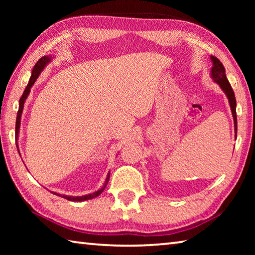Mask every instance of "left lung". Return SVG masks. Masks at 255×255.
<instances>
[{"mask_svg": "<svg viewBox=\"0 0 255 255\" xmlns=\"http://www.w3.org/2000/svg\"><path fill=\"white\" fill-rule=\"evenodd\" d=\"M211 60H213V68H211V77H213L215 82L221 85L223 91L228 98V101H230L231 110L233 114V118H234V126H235V132L237 131V119H236V100L234 96V91H233L232 86L228 82L226 74H225V67H224L223 64L221 63L217 57L215 56H211Z\"/></svg>", "mask_w": 255, "mask_h": 255, "instance_id": "left-lung-1", "label": "left lung"}]
</instances>
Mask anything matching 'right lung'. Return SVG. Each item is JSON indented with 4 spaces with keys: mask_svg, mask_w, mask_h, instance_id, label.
Segmentation results:
<instances>
[{
    "mask_svg": "<svg viewBox=\"0 0 255 255\" xmlns=\"http://www.w3.org/2000/svg\"><path fill=\"white\" fill-rule=\"evenodd\" d=\"M50 62V57H48V56H44V57H41L39 60H38L36 65H34L33 70H32V74H31V77H30V81L29 83L27 85V88H25L24 92L22 94V97L20 98V101H19V110H18V115H16V123H15V136L16 138H18V135H19V129H20V122H21V114H22V110H23V106H24V101L25 99H27L28 94L30 92V89H31V86L33 85L34 82H36L37 77L39 76L40 72L44 70V67L46 66V64H48ZM19 152V149H18ZM109 178H110V174H108L107 176V180H106V183L103 187L98 190V191L93 192V193H90V195H85V196H82V197H70V196H62V195H57V196H60L63 198H65V199L67 200H71V201H84V200H89V199H93V198L98 197L100 193H102L103 190L106 189L108 182H109ZM56 195V193H55Z\"/></svg>",
    "mask_w": 255,
    "mask_h": 255,
    "instance_id": "obj_1",
    "label": "right lung"
}]
</instances>
